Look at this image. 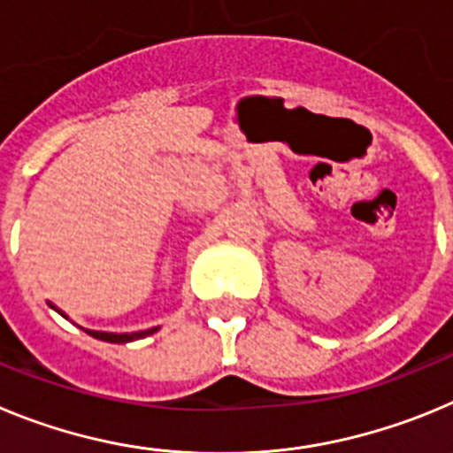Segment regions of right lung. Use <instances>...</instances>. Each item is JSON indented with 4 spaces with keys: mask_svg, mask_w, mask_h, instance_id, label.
Listing matches in <instances>:
<instances>
[{
    "mask_svg": "<svg viewBox=\"0 0 453 453\" xmlns=\"http://www.w3.org/2000/svg\"><path fill=\"white\" fill-rule=\"evenodd\" d=\"M158 329V326H156ZM156 329H150V331H140V334H92L95 338L99 340H106V342H131V340H138V338H145V335L154 334Z\"/></svg>",
    "mask_w": 453,
    "mask_h": 453,
    "instance_id": "add662e5",
    "label": "right lung"
}]
</instances>
